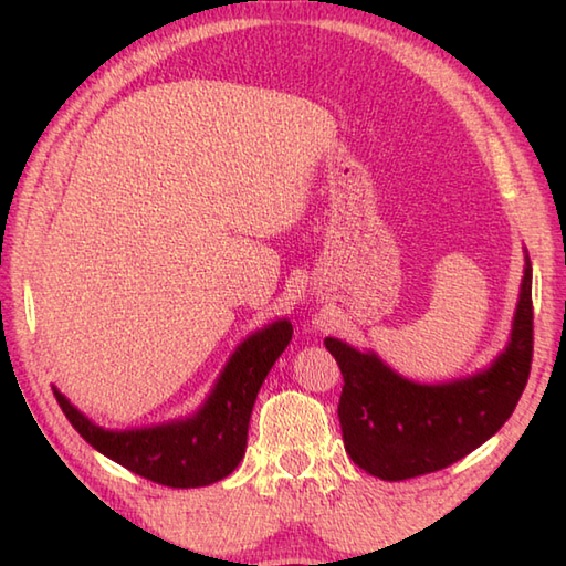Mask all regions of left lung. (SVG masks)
Returning a JSON list of instances; mask_svg holds the SVG:
<instances>
[{"label": "left lung", "instance_id": "left-lung-1", "mask_svg": "<svg viewBox=\"0 0 566 566\" xmlns=\"http://www.w3.org/2000/svg\"><path fill=\"white\" fill-rule=\"evenodd\" d=\"M323 345L343 371L338 403L353 462L387 482L438 472L484 444L511 418L533 363V268L525 262L511 343L486 371L450 384H413L377 355L335 338Z\"/></svg>", "mask_w": 566, "mask_h": 566}]
</instances>
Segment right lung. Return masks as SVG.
I'll return each mask as SVG.
<instances>
[{"label": "right lung", "instance_id": "1", "mask_svg": "<svg viewBox=\"0 0 566 566\" xmlns=\"http://www.w3.org/2000/svg\"><path fill=\"white\" fill-rule=\"evenodd\" d=\"M292 323L276 321L250 335L197 416L143 430H104L84 418L57 389L65 418L94 450L130 472L172 489L209 486L228 476L243 460L248 423L264 377L292 340Z\"/></svg>", "mask_w": 566, "mask_h": 566}]
</instances>
